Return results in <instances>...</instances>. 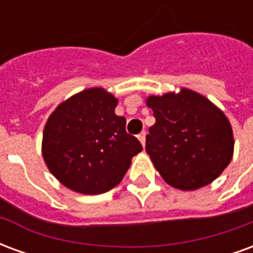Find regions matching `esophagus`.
Returning a JSON list of instances; mask_svg holds the SVG:
<instances>
[{
    "label": "esophagus",
    "mask_w": 253,
    "mask_h": 253,
    "mask_svg": "<svg viewBox=\"0 0 253 253\" xmlns=\"http://www.w3.org/2000/svg\"><path fill=\"white\" fill-rule=\"evenodd\" d=\"M138 139H139V142L142 143V146H145V142H146V132L142 131L141 134H138Z\"/></svg>",
    "instance_id": "esophagus-1"
}]
</instances>
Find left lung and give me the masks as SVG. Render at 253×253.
<instances>
[{
    "label": "left lung",
    "instance_id": "obj_1",
    "mask_svg": "<svg viewBox=\"0 0 253 253\" xmlns=\"http://www.w3.org/2000/svg\"><path fill=\"white\" fill-rule=\"evenodd\" d=\"M156 123L146 135V152L169 186L198 190L221 175L233 156V132L228 118L205 96L180 93L150 96Z\"/></svg>",
    "mask_w": 253,
    "mask_h": 253
}]
</instances>
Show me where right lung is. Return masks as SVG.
Instances as JSON below:
<instances>
[{
	"mask_svg": "<svg viewBox=\"0 0 253 253\" xmlns=\"http://www.w3.org/2000/svg\"><path fill=\"white\" fill-rule=\"evenodd\" d=\"M118 100L101 88H90L63 101L43 131V159L67 188L99 195L119 184L142 150L126 132V119L115 114Z\"/></svg>",
	"mask_w": 253,
	"mask_h": 253,
	"instance_id": "add662e5",
	"label": "right lung"
}]
</instances>
